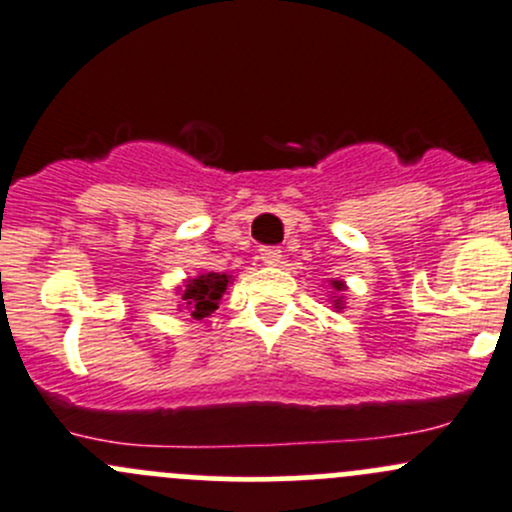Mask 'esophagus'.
I'll return each mask as SVG.
<instances>
[{
    "label": "esophagus",
    "mask_w": 512,
    "mask_h": 512,
    "mask_svg": "<svg viewBox=\"0 0 512 512\" xmlns=\"http://www.w3.org/2000/svg\"><path fill=\"white\" fill-rule=\"evenodd\" d=\"M260 260L265 262V265H277V262L282 260V250L280 247H272V245L260 247Z\"/></svg>",
    "instance_id": "1"
}]
</instances>
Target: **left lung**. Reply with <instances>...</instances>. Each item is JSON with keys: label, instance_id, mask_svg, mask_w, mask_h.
Returning a JSON list of instances; mask_svg holds the SVG:
<instances>
[{"label": "left lung", "instance_id": "obj_1", "mask_svg": "<svg viewBox=\"0 0 512 512\" xmlns=\"http://www.w3.org/2000/svg\"><path fill=\"white\" fill-rule=\"evenodd\" d=\"M334 287H337V289H342L344 285H342V282H334ZM337 302H339V299H337Z\"/></svg>", "mask_w": 512, "mask_h": 512}]
</instances>
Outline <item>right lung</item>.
Instances as JSON below:
<instances>
[{
	"mask_svg": "<svg viewBox=\"0 0 512 512\" xmlns=\"http://www.w3.org/2000/svg\"><path fill=\"white\" fill-rule=\"evenodd\" d=\"M227 282H230V277L220 275V272H205V275H198L195 280H188V285L180 289V294H183V302L190 309V314L195 319L210 317L218 309Z\"/></svg>",
	"mask_w": 512,
	"mask_h": 512,
	"instance_id": "1",
	"label": "right lung"
}]
</instances>
